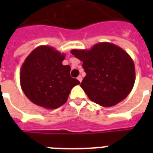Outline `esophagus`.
I'll return each instance as SVG.
<instances>
[{"mask_svg": "<svg viewBox=\"0 0 153 153\" xmlns=\"http://www.w3.org/2000/svg\"><path fill=\"white\" fill-rule=\"evenodd\" d=\"M78 80H79V81L81 82L82 81V77L81 75H79V76L78 77Z\"/></svg>", "mask_w": 153, "mask_h": 153, "instance_id": "34e87169", "label": "esophagus"}]
</instances>
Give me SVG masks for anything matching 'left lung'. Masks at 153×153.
Returning <instances> with one entry per match:
<instances>
[{"mask_svg":"<svg viewBox=\"0 0 153 153\" xmlns=\"http://www.w3.org/2000/svg\"><path fill=\"white\" fill-rule=\"evenodd\" d=\"M71 52L82 62L86 75L80 86L92 102L110 107L129 94L135 82V67L120 47L101 42L90 50L73 49Z\"/></svg>","mask_w":153,"mask_h":153,"instance_id":"left-lung-1","label":"left lung"}]
</instances>
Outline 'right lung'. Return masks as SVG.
Listing matches in <instances>:
<instances>
[{
    "label": "right lung",
    "mask_w": 153,
    "mask_h": 153,
    "mask_svg": "<svg viewBox=\"0 0 153 153\" xmlns=\"http://www.w3.org/2000/svg\"><path fill=\"white\" fill-rule=\"evenodd\" d=\"M64 54L50 46H39L25 59L20 72L23 92L34 104L54 109L66 103L71 89L80 82L62 65Z\"/></svg>",
    "instance_id": "1"
}]
</instances>
